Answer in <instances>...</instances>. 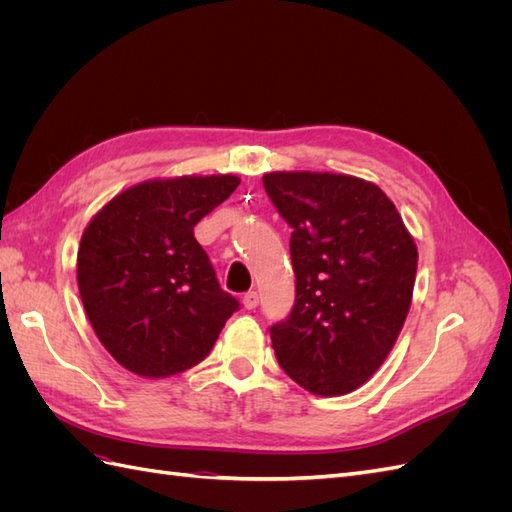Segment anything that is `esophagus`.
<instances>
[{
	"label": "esophagus",
	"mask_w": 512,
	"mask_h": 512,
	"mask_svg": "<svg viewBox=\"0 0 512 512\" xmlns=\"http://www.w3.org/2000/svg\"><path fill=\"white\" fill-rule=\"evenodd\" d=\"M243 305H245V309H256V305H258V292H254V290L245 292Z\"/></svg>",
	"instance_id": "obj_1"
}]
</instances>
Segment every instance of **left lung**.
Returning a JSON list of instances; mask_svg holds the SVG:
<instances>
[{"label":"left lung","mask_w":512,"mask_h":512,"mask_svg":"<svg viewBox=\"0 0 512 512\" xmlns=\"http://www.w3.org/2000/svg\"><path fill=\"white\" fill-rule=\"evenodd\" d=\"M292 228L297 294L269 329L277 363L314 395L359 389L389 356L416 280V245L376 183L333 173H267Z\"/></svg>","instance_id":"1"}]
</instances>
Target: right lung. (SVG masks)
I'll return each instance as SVG.
<instances>
[{
	"label": "right lung",
	"instance_id": "obj_1",
	"mask_svg": "<svg viewBox=\"0 0 512 512\" xmlns=\"http://www.w3.org/2000/svg\"><path fill=\"white\" fill-rule=\"evenodd\" d=\"M239 183L235 175L138 183L85 228L81 301L102 346L132 374L168 378L198 365L239 309L194 237Z\"/></svg>",
	"mask_w": 512,
	"mask_h": 512
}]
</instances>
